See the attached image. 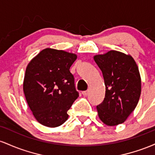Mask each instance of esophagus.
I'll return each mask as SVG.
<instances>
[{
  "label": "esophagus",
  "mask_w": 155,
  "mask_h": 155,
  "mask_svg": "<svg viewBox=\"0 0 155 155\" xmlns=\"http://www.w3.org/2000/svg\"><path fill=\"white\" fill-rule=\"evenodd\" d=\"M81 93H82V95L84 96H87L89 94V90H87V91H83Z\"/></svg>",
  "instance_id": "34e87169"
}]
</instances>
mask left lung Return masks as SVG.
Returning a JSON list of instances; mask_svg holds the SVG:
<instances>
[{
  "label": "left lung",
  "instance_id": "1",
  "mask_svg": "<svg viewBox=\"0 0 155 155\" xmlns=\"http://www.w3.org/2000/svg\"><path fill=\"white\" fill-rule=\"evenodd\" d=\"M102 71L106 94L97 106L101 120L108 126L123 123L136 108L141 91V81L136 62L130 55L111 50L94 56Z\"/></svg>",
  "mask_w": 155,
  "mask_h": 155
}]
</instances>
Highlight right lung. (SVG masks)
I'll use <instances>...</instances> for the list:
<instances>
[{"mask_svg":"<svg viewBox=\"0 0 155 155\" xmlns=\"http://www.w3.org/2000/svg\"><path fill=\"white\" fill-rule=\"evenodd\" d=\"M77 58L73 53L47 49L28 63L23 91L33 116L49 127L63 124L67 111L79 97L70 68Z\"/></svg>","mask_w":155,"mask_h":155,"instance_id":"1","label":"right lung"}]
</instances>
